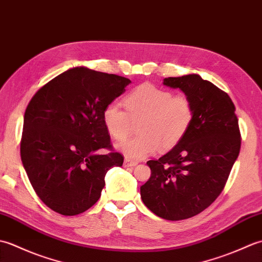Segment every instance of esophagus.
I'll return each instance as SVG.
<instances>
[{
  "mask_svg": "<svg viewBox=\"0 0 262 262\" xmlns=\"http://www.w3.org/2000/svg\"><path fill=\"white\" fill-rule=\"evenodd\" d=\"M137 164H138V162H136V161H132V160H128V159H125V161H124L125 168H129V166H135Z\"/></svg>",
  "mask_w": 262,
  "mask_h": 262,
  "instance_id": "1",
  "label": "esophagus"
}]
</instances>
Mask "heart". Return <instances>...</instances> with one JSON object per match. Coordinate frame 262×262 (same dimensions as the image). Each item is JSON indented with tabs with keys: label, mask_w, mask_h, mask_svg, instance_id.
Returning a JSON list of instances; mask_svg holds the SVG:
<instances>
[{
	"label": "heart",
	"mask_w": 262,
	"mask_h": 262,
	"mask_svg": "<svg viewBox=\"0 0 262 262\" xmlns=\"http://www.w3.org/2000/svg\"><path fill=\"white\" fill-rule=\"evenodd\" d=\"M126 111L117 102L105 105L102 121L116 141L130 135L133 124L138 122L140 135L118 145L128 160H142L158 152L173 148L179 144L193 119V105L185 94L173 96L170 90L151 83H143L124 99Z\"/></svg>",
	"instance_id": "heart-1"
}]
</instances>
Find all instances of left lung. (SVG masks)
Listing matches in <instances>:
<instances>
[{"label":"left lung","mask_w":262,"mask_h":262,"mask_svg":"<svg viewBox=\"0 0 262 262\" xmlns=\"http://www.w3.org/2000/svg\"><path fill=\"white\" fill-rule=\"evenodd\" d=\"M191 100L193 119L179 144L147 161L151 177L141 187L146 207L161 219L180 221L202 213L225 187L241 148L234 103L198 74L164 79Z\"/></svg>","instance_id":"8db88e82"}]
</instances>
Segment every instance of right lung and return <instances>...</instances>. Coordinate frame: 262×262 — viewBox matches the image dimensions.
<instances>
[{"mask_svg":"<svg viewBox=\"0 0 262 262\" xmlns=\"http://www.w3.org/2000/svg\"><path fill=\"white\" fill-rule=\"evenodd\" d=\"M130 80L74 68L46 83L30 100L24 118L20 153L33 190L58 214L73 216L96 204L104 177L124 158L113 151L102 121ZM111 149L107 155L97 151Z\"/></svg>","mask_w":262,"mask_h":262,"instance_id":"obj_1","label":"right lung"}]
</instances>
